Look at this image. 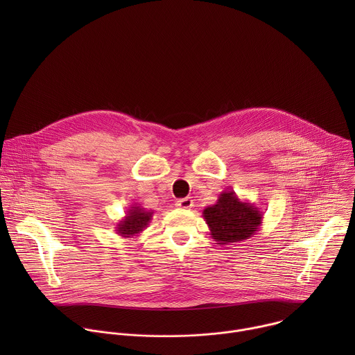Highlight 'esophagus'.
Masks as SVG:
<instances>
[{
  "instance_id": "1",
  "label": "esophagus",
  "mask_w": 355,
  "mask_h": 355,
  "mask_svg": "<svg viewBox=\"0 0 355 355\" xmlns=\"http://www.w3.org/2000/svg\"><path fill=\"white\" fill-rule=\"evenodd\" d=\"M192 205H193V202H192L191 198L178 199V200L175 202V207L180 208V209H189V208H192Z\"/></svg>"
}]
</instances>
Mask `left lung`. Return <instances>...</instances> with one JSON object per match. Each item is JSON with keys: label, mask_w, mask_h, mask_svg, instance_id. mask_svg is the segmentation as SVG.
Masks as SVG:
<instances>
[{"label": "left lung", "mask_w": 355, "mask_h": 355, "mask_svg": "<svg viewBox=\"0 0 355 355\" xmlns=\"http://www.w3.org/2000/svg\"><path fill=\"white\" fill-rule=\"evenodd\" d=\"M204 219L218 244L239 243L256 234L263 223V212L236 192L223 191L215 205L204 209Z\"/></svg>", "instance_id": "8db88e82"}]
</instances>
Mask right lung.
<instances>
[{
	"label": "right lung",
	"mask_w": 355,
	"mask_h": 355,
	"mask_svg": "<svg viewBox=\"0 0 355 355\" xmlns=\"http://www.w3.org/2000/svg\"><path fill=\"white\" fill-rule=\"evenodd\" d=\"M155 211H147L140 205H130L126 211L125 218H122L116 225V234L121 237H137L144 229L148 227L151 219H153Z\"/></svg>",
	"instance_id": "add662e5"
}]
</instances>
